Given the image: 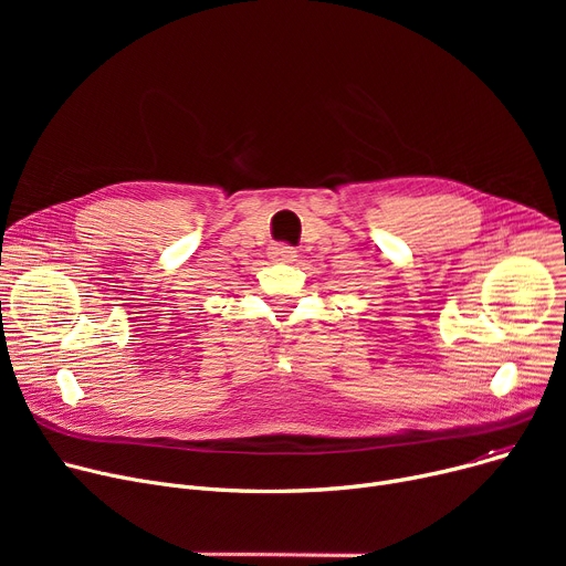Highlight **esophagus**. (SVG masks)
<instances>
[{"label": "esophagus", "mask_w": 566, "mask_h": 566, "mask_svg": "<svg viewBox=\"0 0 566 566\" xmlns=\"http://www.w3.org/2000/svg\"><path fill=\"white\" fill-rule=\"evenodd\" d=\"M268 259L275 263H293V261H298V250L291 245H284V243H275L268 248Z\"/></svg>", "instance_id": "esophagus-1"}]
</instances>
